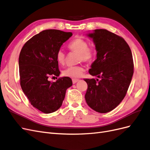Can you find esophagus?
Segmentation results:
<instances>
[{
  "instance_id": "obj_1",
  "label": "esophagus",
  "mask_w": 150,
  "mask_h": 150,
  "mask_svg": "<svg viewBox=\"0 0 150 150\" xmlns=\"http://www.w3.org/2000/svg\"><path fill=\"white\" fill-rule=\"evenodd\" d=\"M72 83L75 84V83H76L77 82H78V81H79V79H72Z\"/></svg>"
}]
</instances>
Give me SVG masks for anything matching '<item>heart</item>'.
<instances>
[{
  "label": "heart",
  "instance_id": "1",
  "mask_svg": "<svg viewBox=\"0 0 150 150\" xmlns=\"http://www.w3.org/2000/svg\"><path fill=\"white\" fill-rule=\"evenodd\" d=\"M70 51L78 53V61L86 62H91L95 56L94 49L88 47V43L82 38H76L68 44ZM66 55L62 49L58 50L56 53V60L59 64H64L66 61ZM84 71L83 65H77L68 67L63 71V74L67 77L76 78H79Z\"/></svg>",
  "mask_w": 150,
  "mask_h": 150
}]
</instances>
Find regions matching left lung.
I'll return each mask as SVG.
<instances>
[{
	"mask_svg": "<svg viewBox=\"0 0 150 150\" xmlns=\"http://www.w3.org/2000/svg\"><path fill=\"white\" fill-rule=\"evenodd\" d=\"M88 35L97 51L89 73L99 79H84L88 84L85 99L93 110L106 113L126 96L134 72L132 53L123 38L106 29H96Z\"/></svg>",
	"mask_w": 150,
	"mask_h": 150,
	"instance_id": "8db88e82",
	"label": "left lung"
}]
</instances>
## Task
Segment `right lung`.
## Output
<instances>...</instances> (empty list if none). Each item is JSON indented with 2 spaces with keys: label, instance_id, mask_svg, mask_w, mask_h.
Wrapping results in <instances>:
<instances>
[{
  "label": "right lung",
  "instance_id": "obj_1",
  "mask_svg": "<svg viewBox=\"0 0 150 150\" xmlns=\"http://www.w3.org/2000/svg\"><path fill=\"white\" fill-rule=\"evenodd\" d=\"M72 35L56 29L43 30L28 40L19 54L21 88L32 105L46 114L61 106L66 89L72 84L69 77L49 81L51 76H59L56 53Z\"/></svg>",
  "mask_w": 150,
  "mask_h": 150
}]
</instances>
